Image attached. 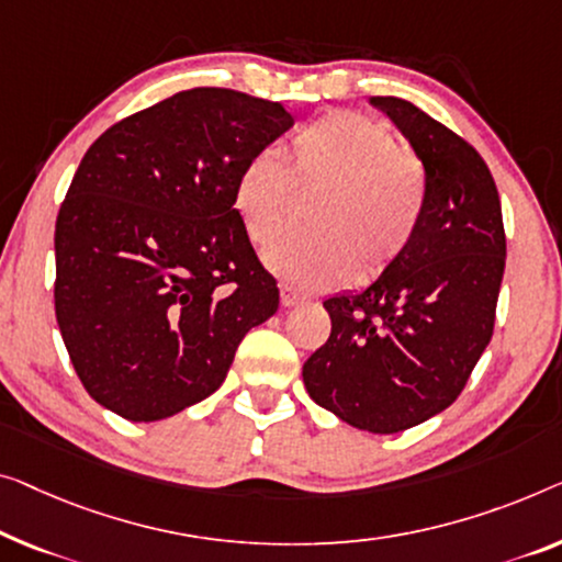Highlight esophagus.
Masks as SVG:
<instances>
[{
	"label": "esophagus",
	"instance_id": "1",
	"mask_svg": "<svg viewBox=\"0 0 562 562\" xmlns=\"http://www.w3.org/2000/svg\"><path fill=\"white\" fill-rule=\"evenodd\" d=\"M305 300L303 292H297L295 288H290V284H282L280 288V303L282 307H295Z\"/></svg>",
	"mask_w": 562,
	"mask_h": 562
}]
</instances>
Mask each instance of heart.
I'll return each instance as SVG.
<instances>
[{
  "label": "heart",
  "mask_w": 562,
  "mask_h": 562,
  "mask_svg": "<svg viewBox=\"0 0 562 562\" xmlns=\"http://www.w3.org/2000/svg\"><path fill=\"white\" fill-rule=\"evenodd\" d=\"M305 196H321L313 232L278 241L265 262L290 288L330 290L371 282L406 257L429 212V176L383 123L330 111L292 136L290 166L257 150L234 176V209L259 247L295 224Z\"/></svg>",
  "instance_id": "heart-1"
}]
</instances>
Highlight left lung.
<instances>
[{"label": "left lung", "mask_w": 562, "mask_h": 562, "mask_svg": "<svg viewBox=\"0 0 562 562\" xmlns=\"http://www.w3.org/2000/svg\"><path fill=\"white\" fill-rule=\"evenodd\" d=\"M429 176V212L398 265L325 300L330 338L307 358L310 398L356 429L396 434L457 401L495 330L505 224L495 179L462 136L414 103L375 95Z\"/></svg>", "instance_id": "left-lung-1"}]
</instances>
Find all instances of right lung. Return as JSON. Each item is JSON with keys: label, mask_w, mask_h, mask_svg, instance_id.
Instances as JSON below:
<instances>
[{"label": "right lung", "mask_w": 562, "mask_h": 562, "mask_svg": "<svg viewBox=\"0 0 562 562\" xmlns=\"http://www.w3.org/2000/svg\"><path fill=\"white\" fill-rule=\"evenodd\" d=\"M292 125L282 103L194 88L111 125L55 224V315L100 406L158 422L222 386L249 328L278 313L232 201L234 176Z\"/></svg>", "instance_id": "add662e5"}]
</instances>
